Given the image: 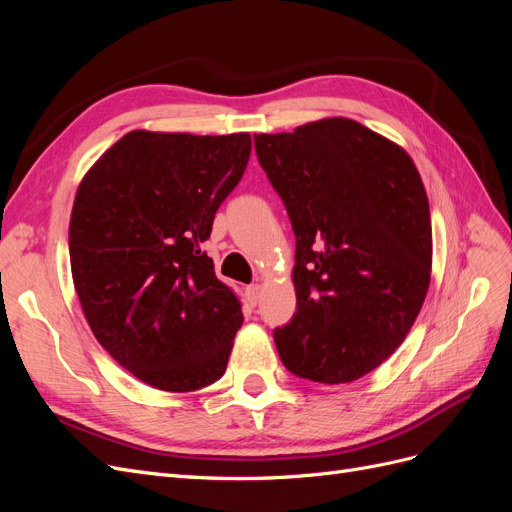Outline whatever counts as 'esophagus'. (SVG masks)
Listing matches in <instances>:
<instances>
[{
	"mask_svg": "<svg viewBox=\"0 0 512 512\" xmlns=\"http://www.w3.org/2000/svg\"><path fill=\"white\" fill-rule=\"evenodd\" d=\"M260 284H252V286H247L245 288V294H247V301H250L252 305H256L258 303V299H260Z\"/></svg>",
	"mask_w": 512,
	"mask_h": 512,
	"instance_id": "1",
	"label": "esophagus"
}]
</instances>
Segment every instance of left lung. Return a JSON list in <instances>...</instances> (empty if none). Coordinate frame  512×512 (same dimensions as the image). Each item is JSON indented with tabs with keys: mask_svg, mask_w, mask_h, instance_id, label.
Wrapping results in <instances>:
<instances>
[{
	"mask_svg": "<svg viewBox=\"0 0 512 512\" xmlns=\"http://www.w3.org/2000/svg\"><path fill=\"white\" fill-rule=\"evenodd\" d=\"M290 215L297 312L273 339L294 376L359 380L404 342L431 280V218L404 147L348 117L254 134Z\"/></svg>",
	"mask_w": 512,
	"mask_h": 512,
	"instance_id": "left-lung-1",
	"label": "left lung"
}]
</instances>
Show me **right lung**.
Listing matches in <instances>:
<instances>
[{"mask_svg": "<svg viewBox=\"0 0 512 512\" xmlns=\"http://www.w3.org/2000/svg\"><path fill=\"white\" fill-rule=\"evenodd\" d=\"M252 136L132 130L79 183L70 267L91 333L170 393L224 376L243 314L200 250L250 160Z\"/></svg>", "mask_w": 512, "mask_h": 512, "instance_id": "right-lung-1", "label": "right lung"}]
</instances>
